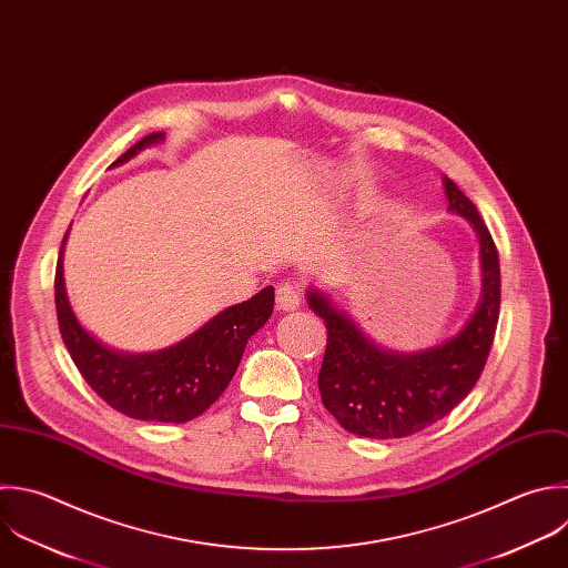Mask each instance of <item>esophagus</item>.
Wrapping results in <instances>:
<instances>
[{
    "instance_id": "1",
    "label": "esophagus",
    "mask_w": 568,
    "mask_h": 568,
    "mask_svg": "<svg viewBox=\"0 0 568 568\" xmlns=\"http://www.w3.org/2000/svg\"><path fill=\"white\" fill-rule=\"evenodd\" d=\"M275 300H277V308L280 311H297L300 304H302V297H300V288L291 282H284L277 286V293H275Z\"/></svg>"
}]
</instances>
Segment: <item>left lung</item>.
I'll return each mask as SVG.
<instances>
[{"label":"left lung","instance_id":"left-lung-1","mask_svg":"<svg viewBox=\"0 0 568 568\" xmlns=\"http://www.w3.org/2000/svg\"><path fill=\"white\" fill-rule=\"evenodd\" d=\"M448 213L466 220L479 242V300L448 337L415 351L375 342L322 288L306 302L328 328L320 393L328 413L351 433L371 439L413 435L448 415L475 386L499 317V260L475 204L444 175Z\"/></svg>","mask_w":568,"mask_h":568}]
</instances>
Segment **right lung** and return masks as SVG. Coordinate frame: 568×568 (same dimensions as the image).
Returning <instances> with one entry per match:
<instances>
[{"mask_svg": "<svg viewBox=\"0 0 568 568\" xmlns=\"http://www.w3.org/2000/svg\"><path fill=\"white\" fill-rule=\"evenodd\" d=\"M166 133H153L126 151L111 169L160 146ZM62 242L55 273V306L64 344L91 384V388L115 410L142 422H191L202 415L233 379L246 342L271 317L275 304L273 286L251 300L226 306L184 339L149 351L124 353L91 335L78 320L64 282Z\"/></svg>", "mask_w": 568, "mask_h": 568, "instance_id": "1", "label": "right lung"}]
</instances>
